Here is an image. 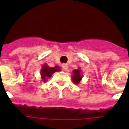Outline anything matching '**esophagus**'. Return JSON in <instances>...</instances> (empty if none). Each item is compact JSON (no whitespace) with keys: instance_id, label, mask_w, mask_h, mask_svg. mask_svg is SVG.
Segmentation results:
<instances>
[{"instance_id":"obj_1","label":"esophagus","mask_w":129,"mask_h":129,"mask_svg":"<svg viewBox=\"0 0 129 129\" xmlns=\"http://www.w3.org/2000/svg\"><path fill=\"white\" fill-rule=\"evenodd\" d=\"M62 68L64 70H68V65L66 64V63H64V64L62 65Z\"/></svg>"}]
</instances>
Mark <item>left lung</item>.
Segmentation results:
<instances>
[{
	"instance_id": "obj_1",
	"label": "left lung",
	"mask_w": 129,
	"mask_h": 129,
	"mask_svg": "<svg viewBox=\"0 0 129 129\" xmlns=\"http://www.w3.org/2000/svg\"><path fill=\"white\" fill-rule=\"evenodd\" d=\"M73 73H74V75H72L73 82L76 84H78L82 78V75L81 74L80 69L74 70L73 71Z\"/></svg>"
}]
</instances>
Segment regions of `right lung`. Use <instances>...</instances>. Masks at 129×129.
<instances>
[{"instance_id": "1", "label": "right lung", "mask_w": 129, "mask_h": 129, "mask_svg": "<svg viewBox=\"0 0 129 129\" xmlns=\"http://www.w3.org/2000/svg\"><path fill=\"white\" fill-rule=\"evenodd\" d=\"M61 70L59 67L55 66L54 68H50L47 65H43L41 70V76L43 82H46V79L51 77L53 73L59 72Z\"/></svg>"}]
</instances>
